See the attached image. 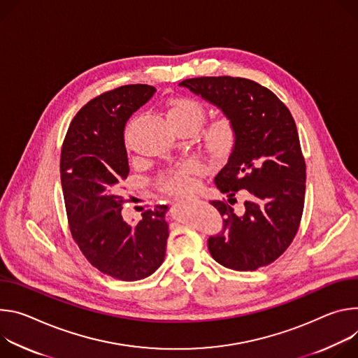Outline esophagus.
<instances>
[{"mask_svg": "<svg viewBox=\"0 0 358 358\" xmlns=\"http://www.w3.org/2000/svg\"><path fill=\"white\" fill-rule=\"evenodd\" d=\"M190 201H193V197H185V199H182L180 202H183V203H187V202H190Z\"/></svg>", "mask_w": 358, "mask_h": 358, "instance_id": "1", "label": "esophagus"}]
</instances>
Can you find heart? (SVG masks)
Listing matches in <instances>:
<instances>
[{
  "mask_svg": "<svg viewBox=\"0 0 358 358\" xmlns=\"http://www.w3.org/2000/svg\"><path fill=\"white\" fill-rule=\"evenodd\" d=\"M202 105L193 98L179 96L168 102L165 109L166 121L171 127L179 124H187L196 128L203 119ZM236 139V129L231 119L227 116H219L208 125L202 136L203 148L213 156L226 155ZM199 171V165L196 162H186L171 171L161 179V186L178 196L190 193L196 187L194 173Z\"/></svg>",
  "mask_w": 358,
  "mask_h": 358,
  "instance_id": "1",
  "label": "heart"
}]
</instances>
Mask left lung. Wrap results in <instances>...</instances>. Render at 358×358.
Listing matches in <instances>:
<instances>
[{"label": "left lung", "mask_w": 358, "mask_h": 358, "mask_svg": "<svg viewBox=\"0 0 358 358\" xmlns=\"http://www.w3.org/2000/svg\"><path fill=\"white\" fill-rule=\"evenodd\" d=\"M179 87L231 119L236 139L215 185L229 203L239 189L250 197L243 214H236L231 203L210 202L224 217L223 231L208 241L212 257L237 271L270 264L293 242L304 206L306 164L290 110L246 78H192Z\"/></svg>", "instance_id": "8db88e82"}]
</instances>
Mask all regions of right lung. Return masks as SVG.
<instances>
[{"label":"right lung","instance_id":"right-lung-1","mask_svg":"<svg viewBox=\"0 0 358 358\" xmlns=\"http://www.w3.org/2000/svg\"><path fill=\"white\" fill-rule=\"evenodd\" d=\"M155 92L136 84L94 98L72 119L61 152L73 241L94 267L124 282L145 279L162 264L169 236L166 205L145 212L135 224L122 215V183L129 175L124 131Z\"/></svg>","mask_w":358,"mask_h":358}]
</instances>
